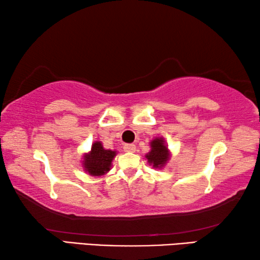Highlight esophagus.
<instances>
[{
	"label": "esophagus",
	"instance_id": "1",
	"mask_svg": "<svg viewBox=\"0 0 260 260\" xmlns=\"http://www.w3.org/2000/svg\"><path fill=\"white\" fill-rule=\"evenodd\" d=\"M124 150L126 152H134L136 150L135 144H125L124 146Z\"/></svg>",
	"mask_w": 260,
	"mask_h": 260
}]
</instances>
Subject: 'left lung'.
Listing matches in <instances>:
<instances>
[{
    "instance_id": "left-lung-1",
    "label": "left lung",
    "mask_w": 260,
    "mask_h": 260,
    "mask_svg": "<svg viewBox=\"0 0 260 260\" xmlns=\"http://www.w3.org/2000/svg\"><path fill=\"white\" fill-rule=\"evenodd\" d=\"M147 162L155 170H161L167 165L172 157L165 139L162 136H156L150 141V151L146 156Z\"/></svg>"
}]
</instances>
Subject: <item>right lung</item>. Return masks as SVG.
Here are the masks:
<instances>
[{"label":"right lung","mask_w":260,"mask_h":260,"mask_svg":"<svg viewBox=\"0 0 260 260\" xmlns=\"http://www.w3.org/2000/svg\"><path fill=\"white\" fill-rule=\"evenodd\" d=\"M117 150L105 149L101 141H95L89 151L83 153L81 165L83 171L91 177H102L109 173L112 161L117 156Z\"/></svg>","instance_id":"add662e5"}]
</instances>
